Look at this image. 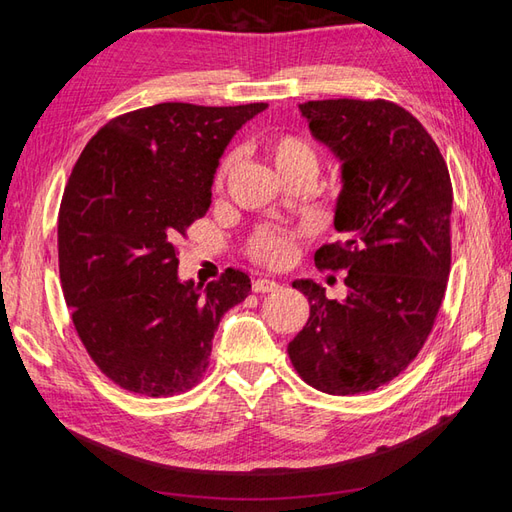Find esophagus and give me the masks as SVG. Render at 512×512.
Here are the masks:
<instances>
[{
    "mask_svg": "<svg viewBox=\"0 0 512 512\" xmlns=\"http://www.w3.org/2000/svg\"><path fill=\"white\" fill-rule=\"evenodd\" d=\"M277 288H279V284H277V281H273V279L262 277V279H255L253 281V292H259V295H262V292H273Z\"/></svg>",
    "mask_w": 512,
    "mask_h": 512,
    "instance_id": "1",
    "label": "esophagus"
}]
</instances>
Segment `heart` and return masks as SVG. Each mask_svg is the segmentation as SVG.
<instances>
[{
  "label": "heart",
  "instance_id": "obj_1",
  "mask_svg": "<svg viewBox=\"0 0 512 512\" xmlns=\"http://www.w3.org/2000/svg\"><path fill=\"white\" fill-rule=\"evenodd\" d=\"M266 154L273 160L275 169L281 176H288L292 171L308 169L314 173L317 167V151L308 143L306 138L295 136V134H273L266 138ZM233 158H226L220 169H217L215 184L220 187L224 182L226 173L231 171ZM250 255H253L257 262L268 264V266H284L288 264L292 255H295V235L288 231H281V228H264L259 231L253 242H250Z\"/></svg>",
  "mask_w": 512,
  "mask_h": 512
}]
</instances>
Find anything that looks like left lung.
Here are the masks:
<instances>
[{
    "instance_id": "8db88e82",
    "label": "left lung",
    "mask_w": 512,
    "mask_h": 512,
    "mask_svg": "<svg viewBox=\"0 0 512 512\" xmlns=\"http://www.w3.org/2000/svg\"><path fill=\"white\" fill-rule=\"evenodd\" d=\"M312 136L341 162L334 228L314 262L347 270L343 301L312 279L292 281L310 319L288 343L314 389L365 394L405 369L436 321L451 270L453 189L427 129L389 101L330 99L299 105Z\"/></svg>"
}]
</instances>
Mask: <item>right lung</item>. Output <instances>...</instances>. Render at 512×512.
<instances>
[{"label": "right lung", "mask_w": 512, "mask_h": 512, "mask_svg": "<svg viewBox=\"0 0 512 512\" xmlns=\"http://www.w3.org/2000/svg\"><path fill=\"white\" fill-rule=\"evenodd\" d=\"M268 103H160L114 118L85 145L59 209V273L85 350L116 385L173 396L206 372L224 314L250 279L202 288L178 275V239L211 206L237 129Z\"/></svg>", "instance_id": "add662e5"}]
</instances>
